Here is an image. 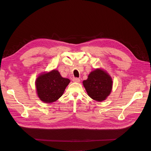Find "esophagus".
<instances>
[{
  "label": "esophagus",
  "mask_w": 151,
  "mask_h": 151,
  "mask_svg": "<svg viewBox=\"0 0 151 151\" xmlns=\"http://www.w3.org/2000/svg\"><path fill=\"white\" fill-rule=\"evenodd\" d=\"M73 81L75 82H80V79L78 78H73Z\"/></svg>",
  "instance_id": "esophagus-1"
}]
</instances>
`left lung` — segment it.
I'll list each match as a JSON object with an SVG mask.
<instances>
[{
  "instance_id": "left-lung-1",
  "label": "left lung",
  "mask_w": 151,
  "mask_h": 151,
  "mask_svg": "<svg viewBox=\"0 0 151 151\" xmlns=\"http://www.w3.org/2000/svg\"><path fill=\"white\" fill-rule=\"evenodd\" d=\"M83 85L91 99L102 101L111 92L112 80L111 77L103 70L96 69L90 73L87 80L83 81Z\"/></svg>"
}]
</instances>
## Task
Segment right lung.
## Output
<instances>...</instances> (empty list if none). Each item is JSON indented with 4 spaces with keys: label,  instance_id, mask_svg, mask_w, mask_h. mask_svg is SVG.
Returning <instances> with one entry per match:
<instances>
[{
    "label": "right lung",
    "instance_id": "add662e5",
    "mask_svg": "<svg viewBox=\"0 0 151 151\" xmlns=\"http://www.w3.org/2000/svg\"><path fill=\"white\" fill-rule=\"evenodd\" d=\"M69 82V79L61 77L56 70L42 74L36 81L38 97L45 103H52L63 95Z\"/></svg>",
    "mask_w": 151,
    "mask_h": 151
}]
</instances>
